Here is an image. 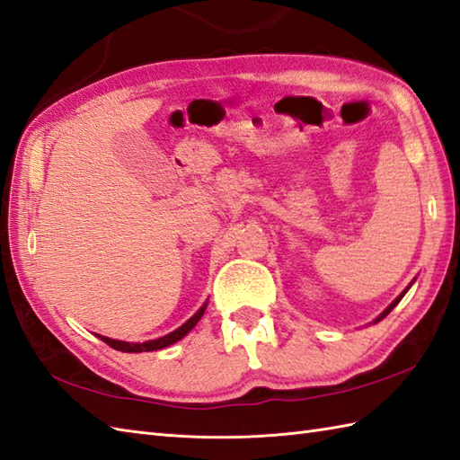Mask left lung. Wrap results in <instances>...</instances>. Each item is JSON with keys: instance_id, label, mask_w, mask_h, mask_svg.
<instances>
[{"instance_id": "obj_1", "label": "left lung", "mask_w": 460, "mask_h": 460, "mask_svg": "<svg viewBox=\"0 0 460 460\" xmlns=\"http://www.w3.org/2000/svg\"><path fill=\"white\" fill-rule=\"evenodd\" d=\"M411 285H413V282H411ZM411 285H409V287H407V288H405V290H403V292H402V295H399V296H397V298H395V300H394V302H392V305H389V306H387V308H385V310H384V312H381V314H379V316H377V318H376V320H374V324H377V322H379V320H384V318H385V316H387V314H389V312H392V310H394V308H395V306H397V305H399V300H402V298H403V296H405V292H407V290H409V288H411Z\"/></svg>"}]
</instances>
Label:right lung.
Listing matches in <instances>:
<instances>
[{
    "label": "right lung",
    "mask_w": 460,
    "mask_h": 460,
    "mask_svg": "<svg viewBox=\"0 0 460 460\" xmlns=\"http://www.w3.org/2000/svg\"><path fill=\"white\" fill-rule=\"evenodd\" d=\"M205 308H208V300L203 302V306L195 312V314L188 320L183 322V324L180 328H175L173 332H170V334H165L162 338H155V340H148V341H142V344H138V341H122V340H112V338H106V336H99L104 344H109L111 348L119 349V351H126V354H140V351H154V349H164L168 348L172 344H175V341H180L183 336H188L190 332L195 328V324L201 320Z\"/></svg>",
    "instance_id": "right-lung-1"
}]
</instances>
